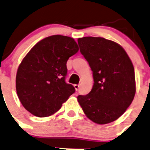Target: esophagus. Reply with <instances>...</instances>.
Here are the masks:
<instances>
[{"label": "esophagus", "instance_id": "34e87169", "mask_svg": "<svg viewBox=\"0 0 150 150\" xmlns=\"http://www.w3.org/2000/svg\"><path fill=\"white\" fill-rule=\"evenodd\" d=\"M74 88H75V89H76V91H77L78 90H79V85H74Z\"/></svg>", "mask_w": 150, "mask_h": 150}]
</instances>
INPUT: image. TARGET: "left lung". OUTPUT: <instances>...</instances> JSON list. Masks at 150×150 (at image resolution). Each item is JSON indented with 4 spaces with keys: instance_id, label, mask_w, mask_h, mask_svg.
Returning <instances> with one entry per match:
<instances>
[{
    "instance_id": "1",
    "label": "left lung",
    "mask_w": 150,
    "mask_h": 150,
    "mask_svg": "<svg viewBox=\"0 0 150 150\" xmlns=\"http://www.w3.org/2000/svg\"><path fill=\"white\" fill-rule=\"evenodd\" d=\"M80 52L93 71L94 83L78 102L88 119L99 125L114 122L126 111L135 93L134 67L123 48L103 38L78 39Z\"/></svg>"
}]
</instances>
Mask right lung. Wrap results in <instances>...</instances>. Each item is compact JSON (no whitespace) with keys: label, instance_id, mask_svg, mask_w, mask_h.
<instances>
[{"label":"right lung","instance_id":"right-lung-1","mask_svg":"<svg viewBox=\"0 0 150 150\" xmlns=\"http://www.w3.org/2000/svg\"><path fill=\"white\" fill-rule=\"evenodd\" d=\"M79 51L73 38L53 35L38 42L19 65L16 91L25 110L38 117L59 110L75 92L65 82L68 59Z\"/></svg>","mask_w":150,"mask_h":150}]
</instances>
